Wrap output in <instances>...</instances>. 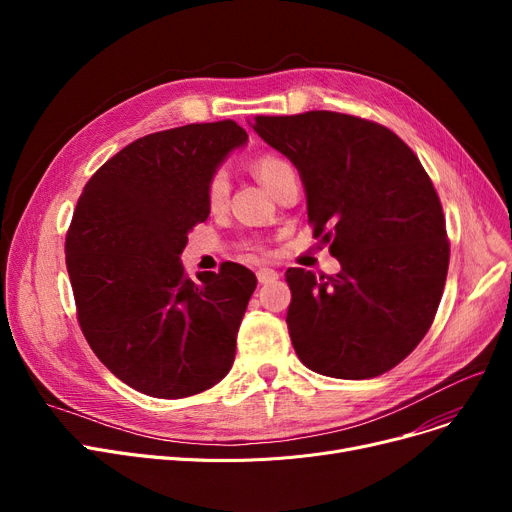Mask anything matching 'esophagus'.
<instances>
[{
  "instance_id": "esophagus-1",
  "label": "esophagus",
  "mask_w": 512,
  "mask_h": 512,
  "mask_svg": "<svg viewBox=\"0 0 512 512\" xmlns=\"http://www.w3.org/2000/svg\"><path fill=\"white\" fill-rule=\"evenodd\" d=\"M278 278H280V274H278L276 270H270V267H261V270H257V280H259L261 284L274 282V280H278Z\"/></svg>"
}]
</instances>
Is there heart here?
Returning a JSON list of instances; mask_svg holds the SVG:
<instances>
[{
    "label": "heart",
    "instance_id": "heart-1",
    "mask_svg": "<svg viewBox=\"0 0 512 512\" xmlns=\"http://www.w3.org/2000/svg\"><path fill=\"white\" fill-rule=\"evenodd\" d=\"M288 172H292L290 164H288V161H284L282 157H278V155H261V157L255 161V174L259 176V180H261L267 188H270V191L276 186V182H278L284 174H288ZM230 188H232V184H230V174H228V170H226V168H218V170H215V172L211 174L209 182H207V191H205L209 207H211V209L224 207L226 201H228V197H230Z\"/></svg>",
    "mask_w": 512,
    "mask_h": 512
}]
</instances>
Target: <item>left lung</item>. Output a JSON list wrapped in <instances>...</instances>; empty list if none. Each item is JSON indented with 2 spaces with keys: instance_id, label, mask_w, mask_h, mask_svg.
<instances>
[{
  "instance_id": "obj_1",
  "label": "left lung",
  "mask_w": 512,
  "mask_h": 512,
  "mask_svg": "<svg viewBox=\"0 0 512 512\" xmlns=\"http://www.w3.org/2000/svg\"><path fill=\"white\" fill-rule=\"evenodd\" d=\"M259 137L299 170L313 236L336 276L290 267L288 334L305 367L367 380L409 357L436 317L450 245L436 188L396 134L357 116H257Z\"/></svg>"
}]
</instances>
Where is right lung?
<instances>
[{"instance_id": "1", "label": "right lung", "mask_w": 512, "mask_h": 512, "mask_svg": "<svg viewBox=\"0 0 512 512\" xmlns=\"http://www.w3.org/2000/svg\"><path fill=\"white\" fill-rule=\"evenodd\" d=\"M234 120L186 124L126 145L91 176L66 234L78 324L118 380L155 398L218 384L257 278L238 263L186 278L180 255L209 218L207 182L247 143Z\"/></svg>"}]
</instances>
